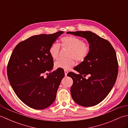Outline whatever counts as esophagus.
Listing matches in <instances>:
<instances>
[{
	"mask_svg": "<svg viewBox=\"0 0 128 128\" xmlns=\"http://www.w3.org/2000/svg\"><path fill=\"white\" fill-rule=\"evenodd\" d=\"M64 73H65V75L66 76L67 74H68V70H64Z\"/></svg>",
	"mask_w": 128,
	"mask_h": 128,
	"instance_id": "34e87169",
	"label": "esophagus"
}]
</instances>
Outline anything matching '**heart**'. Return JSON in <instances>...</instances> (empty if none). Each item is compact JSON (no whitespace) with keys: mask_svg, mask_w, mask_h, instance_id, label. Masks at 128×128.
Listing matches in <instances>:
<instances>
[{"mask_svg":"<svg viewBox=\"0 0 128 128\" xmlns=\"http://www.w3.org/2000/svg\"><path fill=\"white\" fill-rule=\"evenodd\" d=\"M60 46L62 48L69 49V58L60 59L56 62L54 64L56 69L69 70L75 65V60L78 62H82L88 58L90 52V47L88 43L82 41L80 38L70 35L61 38ZM60 51L59 45L56 43H53L49 49V53L53 60L59 59Z\"/></svg>","mask_w":128,"mask_h":128,"instance_id":"heart-1","label":"heart"}]
</instances>
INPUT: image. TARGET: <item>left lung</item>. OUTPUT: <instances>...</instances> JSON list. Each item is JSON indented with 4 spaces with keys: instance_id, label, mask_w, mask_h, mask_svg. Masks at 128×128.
<instances>
[{
    "instance_id": "8db88e82",
    "label": "left lung",
    "mask_w": 128,
    "mask_h": 128,
    "mask_svg": "<svg viewBox=\"0 0 128 128\" xmlns=\"http://www.w3.org/2000/svg\"><path fill=\"white\" fill-rule=\"evenodd\" d=\"M88 40L90 52L85 60L68 74L73 84L70 92L73 100L84 107L98 104L109 94L114 85L118 72L116 53L109 41L91 31L67 32ZM89 74L88 80L84 77Z\"/></svg>"
}]
</instances>
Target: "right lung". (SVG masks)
<instances>
[{
  "instance_id": "add662e5",
  "label": "right lung",
  "mask_w": 128,
  "mask_h": 128,
  "mask_svg": "<svg viewBox=\"0 0 128 128\" xmlns=\"http://www.w3.org/2000/svg\"><path fill=\"white\" fill-rule=\"evenodd\" d=\"M63 31L31 36L14 49L7 66L11 86L21 101L36 110H43L55 100L64 72L53 67L49 49ZM50 72L48 74L47 72ZM48 74L44 78V74Z\"/></svg>"
}]
</instances>
